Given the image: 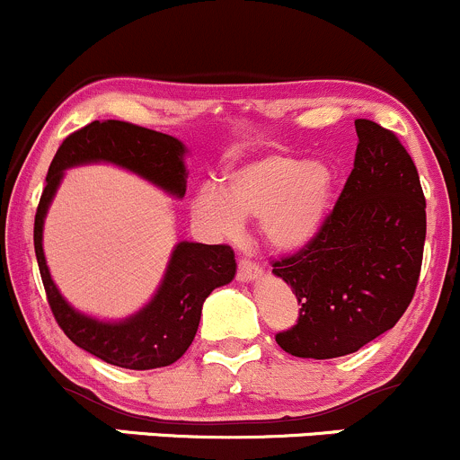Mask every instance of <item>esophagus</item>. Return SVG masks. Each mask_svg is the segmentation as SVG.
Instances as JSON below:
<instances>
[{
	"mask_svg": "<svg viewBox=\"0 0 460 460\" xmlns=\"http://www.w3.org/2000/svg\"><path fill=\"white\" fill-rule=\"evenodd\" d=\"M259 276H261L259 265L245 259L239 261V268H236V280H239V283H250V280H256Z\"/></svg>",
	"mask_w": 460,
	"mask_h": 460,
	"instance_id": "1",
	"label": "esophagus"
}]
</instances>
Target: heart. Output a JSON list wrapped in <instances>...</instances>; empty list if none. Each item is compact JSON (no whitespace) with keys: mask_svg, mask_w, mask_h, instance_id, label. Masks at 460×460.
Segmentation results:
<instances>
[{"mask_svg":"<svg viewBox=\"0 0 460 460\" xmlns=\"http://www.w3.org/2000/svg\"><path fill=\"white\" fill-rule=\"evenodd\" d=\"M335 172L324 162L291 153H263L230 166L219 189L199 186L192 215L215 234H236L254 217L261 239L276 252H300L314 243L333 208Z\"/></svg>","mask_w":460,"mask_h":460,"instance_id":"heart-1","label":"heart"}]
</instances>
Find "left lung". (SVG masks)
Returning a JSON list of instances; mask_svg holds the SVG:
<instances>
[{"mask_svg": "<svg viewBox=\"0 0 460 460\" xmlns=\"http://www.w3.org/2000/svg\"><path fill=\"white\" fill-rule=\"evenodd\" d=\"M355 164L318 239L274 263L300 305L298 324L276 335L285 353L331 359L386 333L408 309L426 243L417 166L393 131L355 120Z\"/></svg>", "mask_w": 460, "mask_h": 460, "instance_id": "left-lung-1", "label": "left lung"}]
</instances>
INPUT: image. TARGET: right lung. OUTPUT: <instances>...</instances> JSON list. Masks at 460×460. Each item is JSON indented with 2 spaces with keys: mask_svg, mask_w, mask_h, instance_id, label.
Instances as JSON below:
<instances>
[{
  "mask_svg": "<svg viewBox=\"0 0 460 460\" xmlns=\"http://www.w3.org/2000/svg\"><path fill=\"white\" fill-rule=\"evenodd\" d=\"M186 153L184 142L166 133L122 120H93L63 140L48 169L46 189L34 217V252L48 303L58 327L76 347L113 367L149 370L177 362L195 340L201 307L210 291L234 279V252L228 245L180 241L149 303L122 320H102L72 307L52 280L43 252L48 210L66 171L87 164H113L181 199L189 180Z\"/></svg>",
  "mask_w": 460,
  "mask_h": 460,
  "instance_id": "add662e5",
  "label": "right lung"
}]
</instances>
